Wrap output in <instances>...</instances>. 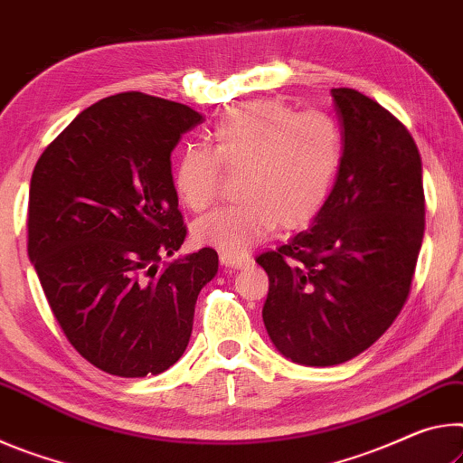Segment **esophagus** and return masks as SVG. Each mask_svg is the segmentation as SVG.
<instances>
[{
  "label": "esophagus",
  "mask_w": 463,
  "mask_h": 463,
  "mask_svg": "<svg viewBox=\"0 0 463 463\" xmlns=\"http://www.w3.org/2000/svg\"><path fill=\"white\" fill-rule=\"evenodd\" d=\"M219 260H222V264L227 269H241L250 264L248 256H233V254H222L219 256Z\"/></svg>",
  "instance_id": "1"
}]
</instances>
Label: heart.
I'll return each instance as SVG.
<instances>
[{"label":"heart","mask_w":463,"mask_h":463,"mask_svg":"<svg viewBox=\"0 0 463 463\" xmlns=\"http://www.w3.org/2000/svg\"><path fill=\"white\" fill-rule=\"evenodd\" d=\"M213 149L188 146L174 168V188L193 211L222 193L223 168L240 170L241 201L194 223V238L223 254H244L283 230L306 227L320 213L343 157V135L324 112H295L279 100L225 110L211 131Z\"/></svg>","instance_id":"1"}]
</instances>
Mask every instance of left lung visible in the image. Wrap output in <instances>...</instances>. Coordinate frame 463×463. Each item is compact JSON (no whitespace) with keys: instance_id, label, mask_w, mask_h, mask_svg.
Listing matches in <instances>:
<instances>
[{"instance_id":"8db88e82","label":"left lung","mask_w":463,"mask_h":463,"mask_svg":"<svg viewBox=\"0 0 463 463\" xmlns=\"http://www.w3.org/2000/svg\"><path fill=\"white\" fill-rule=\"evenodd\" d=\"M330 94L343 125L335 188L307 232L256 259L269 275L262 320L272 345L309 367L357 357L390 328L411 295L424 236L412 135L357 90Z\"/></svg>"}]
</instances>
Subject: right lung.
I'll use <instances>...</instances> for the list:
<instances>
[{"instance_id": "obj_1", "label": "right lung", "mask_w": 463, "mask_h": 463, "mask_svg": "<svg viewBox=\"0 0 463 463\" xmlns=\"http://www.w3.org/2000/svg\"><path fill=\"white\" fill-rule=\"evenodd\" d=\"M201 120L164 98L109 96L34 165L28 256L67 340L110 375L172 367L186 351L199 291L217 272L213 248L160 269L186 238L170 156Z\"/></svg>"}]
</instances>
